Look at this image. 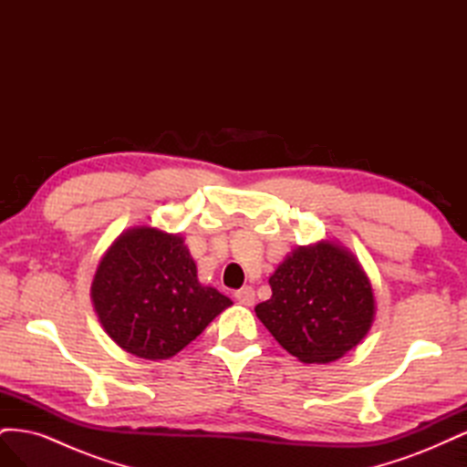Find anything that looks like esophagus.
Segmentation results:
<instances>
[{"label":"esophagus","mask_w":467,"mask_h":467,"mask_svg":"<svg viewBox=\"0 0 467 467\" xmlns=\"http://www.w3.org/2000/svg\"><path fill=\"white\" fill-rule=\"evenodd\" d=\"M235 300H237L239 304H242V306L249 307V306L255 304V290H253L251 286L239 288V290L235 292Z\"/></svg>","instance_id":"esophagus-1"}]
</instances>
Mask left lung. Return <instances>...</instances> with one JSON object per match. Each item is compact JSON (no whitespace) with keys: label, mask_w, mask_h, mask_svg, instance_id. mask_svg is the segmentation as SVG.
Here are the masks:
<instances>
[{"label":"left lung","mask_w":467,"mask_h":467,"mask_svg":"<svg viewBox=\"0 0 467 467\" xmlns=\"http://www.w3.org/2000/svg\"><path fill=\"white\" fill-rule=\"evenodd\" d=\"M268 285L271 300L257 304L255 314L278 345L304 364L345 357L374 323L368 275L345 245L331 239L294 249Z\"/></svg>","instance_id":"obj_1"}]
</instances>
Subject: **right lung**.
<instances>
[{
	"label": "right lung",
	"mask_w": 467,
	"mask_h": 467,
	"mask_svg": "<svg viewBox=\"0 0 467 467\" xmlns=\"http://www.w3.org/2000/svg\"><path fill=\"white\" fill-rule=\"evenodd\" d=\"M91 302L112 341L146 360L175 357L234 304L201 285L185 237L153 225H134L109 245Z\"/></svg>",
	"instance_id": "right-lung-1"
}]
</instances>
